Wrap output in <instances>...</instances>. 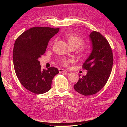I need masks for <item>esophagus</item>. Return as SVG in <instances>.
I'll return each mask as SVG.
<instances>
[{
	"mask_svg": "<svg viewBox=\"0 0 127 127\" xmlns=\"http://www.w3.org/2000/svg\"><path fill=\"white\" fill-rule=\"evenodd\" d=\"M59 72H67L66 70L64 69H61V68L59 69Z\"/></svg>",
	"mask_w": 127,
	"mask_h": 127,
	"instance_id": "1",
	"label": "esophagus"
}]
</instances>
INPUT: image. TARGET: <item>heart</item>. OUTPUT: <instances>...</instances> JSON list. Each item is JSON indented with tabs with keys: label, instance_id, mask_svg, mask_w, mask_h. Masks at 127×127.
Wrapping results in <instances>:
<instances>
[{
	"label": "heart",
	"instance_id": "obj_1",
	"mask_svg": "<svg viewBox=\"0 0 127 127\" xmlns=\"http://www.w3.org/2000/svg\"><path fill=\"white\" fill-rule=\"evenodd\" d=\"M67 40L71 48H78L84 43L83 38L78 34L75 33H71L68 35L67 36ZM60 61L64 66H68L73 62V59L71 58H62L60 60Z\"/></svg>",
	"mask_w": 127,
	"mask_h": 127
}]
</instances>
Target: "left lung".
Here are the masks:
<instances>
[{
	"label": "left lung",
	"instance_id": "8db88e82",
	"mask_svg": "<svg viewBox=\"0 0 127 127\" xmlns=\"http://www.w3.org/2000/svg\"><path fill=\"white\" fill-rule=\"evenodd\" d=\"M90 37L93 50L83 64V68L87 70V73L74 86L76 91L85 96L97 93L105 86L113 62L112 49L105 38L96 31L91 32Z\"/></svg>",
	"mask_w": 127,
	"mask_h": 127
}]
</instances>
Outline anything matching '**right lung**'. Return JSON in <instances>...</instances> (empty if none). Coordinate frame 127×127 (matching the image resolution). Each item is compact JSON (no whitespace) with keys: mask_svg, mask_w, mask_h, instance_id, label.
<instances>
[{"mask_svg":"<svg viewBox=\"0 0 127 127\" xmlns=\"http://www.w3.org/2000/svg\"><path fill=\"white\" fill-rule=\"evenodd\" d=\"M59 30V28L34 27L25 31L15 41L13 53L15 73L22 85L34 94L49 91L53 77L59 73L53 67L42 70L38 60Z\"/></svg>","mask_w":127,"mask_h":127,"instance_id":"1","label":"right lung"}]
</instances>
